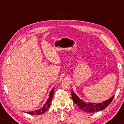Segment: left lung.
Here are the masks:
<instances>
[{
	"label": "left lung",
	"instance_id": "obj_1",
	"mask_svg": "<svg viewBox=\"0 0 124 124\" xmlns=\"http://www.w3.org/2000/svg\"><path fill=\"white\" fill-rule=\"evenodd\" d=\"M71 94H72V99L74 103L77 104V106L82 111L89 113L96 112L101 111V110L104 109V108L107 107L108 105L111 103L115 96L114 95L112 96L110 99H108L106 101H103V103H87L79 99L73 91H72Z\"/></svg>",
	"mask_w": 124,
	"mask_h": 124
}]
</instances>
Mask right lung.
<instances>
[{
  "label": "right lung",
  "instance_id": "1",
  "mask_svg": "<svg viewBox=\"0 0 124 124\" xmlns=\"http://www.w3.org/2000/svg\"><path fill=\"white\" fill-rule=\"evenodd\" d=\"M54 90L52 89L50 92V95H49V98L47 99L46 103H45V104L44 105L43 107L40 108V109L37 110V111H32V112H27L26 113L31 115H39L43 114V113H45V112H46L47 110L49 109V108H50V107L51 102L52 101V98H53V96H54Z\"/></svg>",
  "mask_w": 124,
  "mask_h": 124
}]
</instances>
